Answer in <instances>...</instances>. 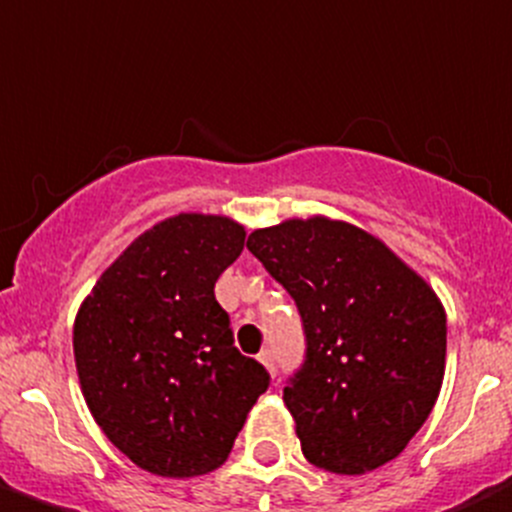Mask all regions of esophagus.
I'll use <instances>...</instances> for the list:
<instances>
[{
    "mask_svg": "<svg viewBox=\"0 0 512 512\" xmlns=\"http://www.w3.org/2000/svg\"><path fill=\"white\" fill-rule=\"evenodd\" d=\"M259 360L264 362V368L269 370V373H272V375H277V365H274V355H272V349H264V352H261V355H259Z\"/></svg>",
    "mask_w": 512,
    "mask_h": 512,
    "instance_id": "obj_1",
    "label": "esophagus"
}]
</instances>
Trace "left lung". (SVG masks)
I'll return each mask as SVG.
<instances>
[{"label": "left lung", "mask_w": 512, "mask_h": 512, "mask_svg": "<svg viewBox=\"0 0 512 512\" xmlns=\"http://www.w3.org/2000/svg\"><path fill=\"white\" fill-rule=\"evenodd\" d=\"M248 251L290 292L305 357L285 386L310 464L365 474L430 417L445 373V310L381 240L326 217L253 230Z\"/></svg>", "instance_id": "left-lung-1"}]
</instances>
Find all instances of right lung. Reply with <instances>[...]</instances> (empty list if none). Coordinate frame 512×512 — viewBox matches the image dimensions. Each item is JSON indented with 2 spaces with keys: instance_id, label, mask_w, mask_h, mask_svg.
I'll return each mask as SVG.
<instances>
[{
  "instance_id": "1",
  "label": "right lung",
  "mask_w": 512,
  "mask_h": 512,
  "mask_svg": "<svg viewBox=\"0 0 512 512\" xmlns=\"http://www.w3.org/2000/svg\"><path fill=\"white\" fill-rule=\"evenodd\" d=\"M246 230L178 214L108 266L74 321V362L100 430L157 476H196L233 451L269 373L240 355L214 282Z\"/></svg>"
}]
</instances>
